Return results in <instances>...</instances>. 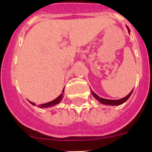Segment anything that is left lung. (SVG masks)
<instances>
[{"instance_id": "obj_1", "label": "left lung", "mask_w": 152, "mask_h": 152, "mask_svg": "<svg viewBox=\"0 0 152 152\" xmlns=\"http://www.w3.org/2000/svg\"><path fill=\"white\" fill-rule=\"evenodd\" d=\"M132 92H133V91L130 92V93L128 94L127 96H126L125 97H123V98H121V99H119V100H108V99H104V98H102V97H100L99 96L97 95L94 92H93L92 91V94H93V96L94 97H95L96 99L97 100V101H99L102 104H109V105H119V104H123V103H124V102H126V101H127L128 98H129V97H130V95H131Z\"/></svg>"}]
</instances>
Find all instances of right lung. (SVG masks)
<instances>
[{
	"label": "right lung",
	"instance_id": "obj_1",
	"mask_svg": "<svg viewBox=\"0 0 152 152\" xmlns=\"http://www.w3.org/2000/svg\"><path fill=\"white\" fill-rule=\"evenodd\" d=\"M62 92H64V90ZM62 98H63V94H60L58 97H57L56 99L53 100V101H51V102H48V103H45V104H40V105H39V107H40V108H48V107H52V106L55 105V104H58L59 102H61V100H62ZM30 103H31L33 105L35 106V104H34V103H33V102H30Z\"/></svg>",
	"mask_w": 152,
	"mask_h": 152
}]
</instances>
